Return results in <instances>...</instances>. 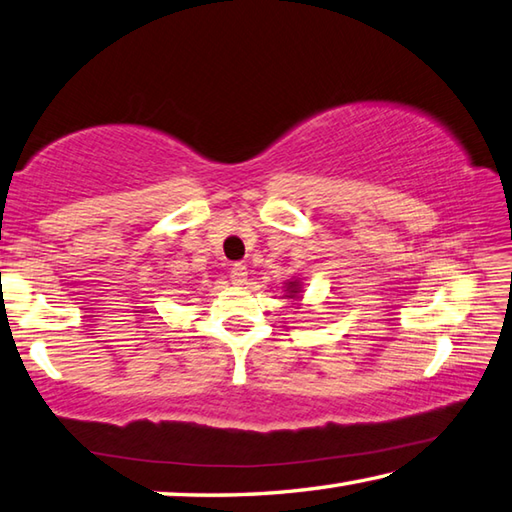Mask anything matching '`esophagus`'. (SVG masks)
<instances>
[{
	"label": "esophagus",
	"instance_id": "1",
	"mask_svg": "<svg viewBox=\"0 0 512 512\" xmlns=\"http://www.w3.org/2000/svg\"><path fill=\"white\" fill-rule=\"evenodd\" d=\"M230 279H233L235 286H244L248 279V268L244 264H233V268H230Z\"/></svg>",
	"mask_w": 512,
	"mask_h": 512
}]
</instances>
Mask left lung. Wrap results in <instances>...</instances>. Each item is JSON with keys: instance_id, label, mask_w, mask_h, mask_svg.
I'll return each instance as SVG.
<instances>
[{"instance_id": "obj_1", "label": "left lung", "mask_w": 512, "mask_h": 512, "mask_svg": "<svg viewBox=\"0 0 512 512\" xmlns=\"http://www.w3.org/2000/svg\"><path fill=\"white\" fill-rule=\"evenodd\" d=\"M282 288H284V297L295 299V302H299V299H302V288H304L302 277H290V279H286Z\"/></svg>"}]
</instances>
